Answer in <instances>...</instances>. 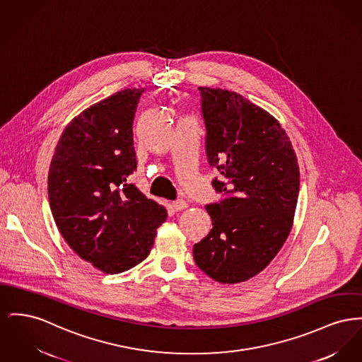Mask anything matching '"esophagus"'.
I'll list each match as a JSON object with an SVG mask.
<instances>
[{
  "mask_svg": "<svg viewBox=\"0 0 362 362\" xmlns=\"http://www.w3.org/2000/svg\"><path fill=\"white\" fill-rule=\"evenodd\" d=\"M172 208H173V211H176V212L183 211V209L187 208V202L183 201V199H177V201L172 202Z\"/></svg>",
  "mask_w": 362,
  "mask_h": 362,
  "instance_id": "34e87169",
  "label": "esophagus"
}]
</instances>
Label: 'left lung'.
Segmentation results:
<instances>
[{
    "instance_id": "8db88e82",
    "label": "left lung",
    "mask_w": 362,
    "mask_h": 362,
    "mask_svg": "<svg viewBox=\"0 0 362 362\" xmlns=\"http://www.w3.org/2000/svg\"><path fill=\"white\" fill-rule=\"evenodd\" d=\"M206 127L213 189L226 195L206 205L213 228L194 245L198 268L234 284L255 276L291 231L299 194L297 156L276 119L240 94L198 87Z\"/></svg>"
}]
</instances>
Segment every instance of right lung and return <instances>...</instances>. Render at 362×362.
<instances>
[{"label":"right lung","instance_id":"obj_1","mask_svg":"<svg viewBox=\"0 0 362 362\" xmlns=\"http://www.w3.org/2000/svg\"><path fill=\"white\" fill-rule=\"evenodd\" d=\"M144 91H117L74 117L49 168V204L59 231L105 274L142 262L167 218L164 206L127 183L136 170L132 123Z\"/></svg>","mask_w":362,"mask_h":362}]
</instances>
